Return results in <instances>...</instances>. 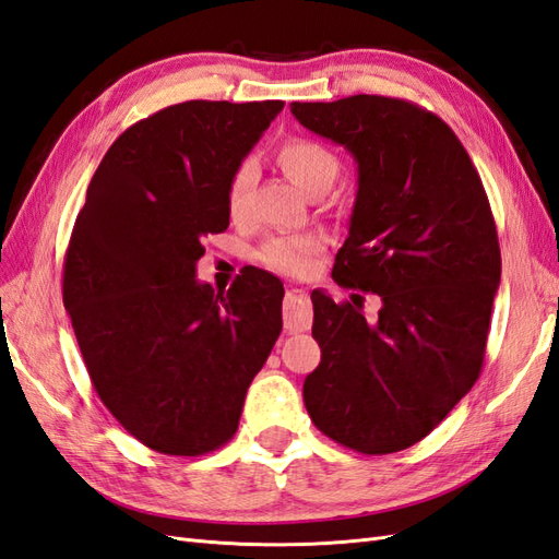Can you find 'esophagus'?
<instances>
[{"mask_svg":"<svg viewBox=\"0 0 559 559\" xmlns=\"http://www.w3.org/2000/svg\"><path fill=\"white\" fill-rule=\"evenodd\" d=\"M310 308H308V294L304 289H289L284 296V326L289 332H304L310 330Z\"/></svg>","mask_w":559,"mask_h":559,"instance_id":"34e87169","label":"esophagus"}]
</instances>
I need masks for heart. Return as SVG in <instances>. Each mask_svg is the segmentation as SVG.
Here are the masks:
<instances>
[{"mask_svg": "<svg viewBox=\"0 0 559 559\" xmlns=\"http://www.w3.org/2000/svg\"><path fill=\"white\" fill-rule=\"evenodd\" d=\"M282 168L292 180L316 194L320 189H330L342 170V160L330 146L312 140H289L280 148ZM255 180V163L251 158L241 160L233 170L225 187V206L233 221H241L249 211V194ZM322 251V239L316 235H284L272 237L261 249V261L270 270L289 277H304L316 267V258Z\"/></svg>", "mask_w": 559, "mask_h": 559, "instance_id": "obj_1", "label": "heart"}]
</instances>
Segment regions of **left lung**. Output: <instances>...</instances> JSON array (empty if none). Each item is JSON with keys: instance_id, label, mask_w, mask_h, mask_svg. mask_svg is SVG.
<instances>
[{"instance_id": "1", "label": "left lung", "mask_w": 559, "mask_h": 559, "mask_svg": "<svg viewBox=\"0 0 559 559\" xmlns=\"http://www.w3.org/2000/svg\"><path fill=\"white\" fill-rule=\"evenodd\" d=\"M292 114L358 160L332 277L382 301L367 320L356 298L310 294L322 360L304 382L306 411L338 445L399 453L479 379L500 284L491 203L455 132L413 102L356 94L294 102Z\"/></svg>"}]
</instances>
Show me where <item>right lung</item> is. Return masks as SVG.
<instances>
[{
  "label": "right lung",
  "instance_id": "1",
  "mask_svg": "<svg viewBox=\"0 0 559 559\" xmlns=\"http://www.w3.org/2000/svg\"><path fill=\"white\" fill-rule=\"evenodd\" d=\"M284 102H182L134 122L87 187L63 258V306L102 403L152 451L206 455L239 427L282 332V282L243 267L197 282L225 233L229 175Z\"/></svg>",
  "mask_w": 559,
  "mask_h": 559
}]
</instances>
